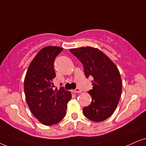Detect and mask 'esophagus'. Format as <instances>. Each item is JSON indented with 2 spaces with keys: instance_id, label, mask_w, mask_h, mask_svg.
<instances>
[{
  "instance_id": "obj_1",
  "label": "esophagus",
  "mask_w": 146,
  "mask_h": 146,
  "mask_svg": "<svg viewBox=\"0 0 146 146\" xmlns=\"http://www.w3.org/2000/svg\"><path fill=\"white\" fill-rule=\"evenodd\" d=\"M81 90H80L79 88H76V89L72 90V93H81Z\"/></svg>"
}]
</instances>
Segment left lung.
<instances>
[{"label":"left lung","instance_id":"left-lung-1","mask_svg":"<svg viewBox=\"0 0 146 146\" xmlns=\"http://www.w3.org/2000/svg\"><path fill=\"white\" fill-rule=\"evenodd\" d=\"M70 51L83 64L85 76H92V98L83 114L89 120L102 122L114 113L122 92V80L114 63L99 48L86 46L70 48Z\"/></svg>","mask_w":146,"mask_h":146}]
</instances>
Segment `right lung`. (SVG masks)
<instances>
[{
    "label": "right lung",
    "mask_w": 146,
    "mask_h": 146,
    "mask_svg": "<svg viewBox=\"0 0 146 146\" xmlns=\"http://www.w3.org/2000/svg\"><path fill=\"white\" fill-rule=\"evenodd\" d=\"M64 48L55 46L42 48L32 59L24 79V92L28 107L35 118L44 125L59 123L66 114L71 100L69 91L53 90L55 57Z\"/></svg>",
    "instance_id": "add662e5"
}]
</instances>
